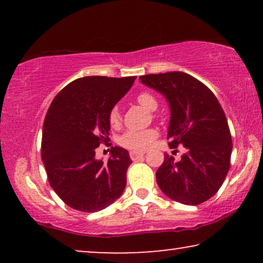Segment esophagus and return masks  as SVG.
<instances>
[{
	"label": "esophagus",
	"instance_id": "34e87169",
	"mask_svg": "<svg viewBox=\"0 0 263 263\" xmlns=\"http://www.w3.org/2000/svg\"><path fill=\"white\" fill-rule=\"evenodd\" d=\"M129 156H130L133 160H136V159H139V158L145 156V153H143V152H136V151H132V152L129 153Z\"/></svg>",
	"mask_w": 263,
	"mask_h": 263
}]
</instances>
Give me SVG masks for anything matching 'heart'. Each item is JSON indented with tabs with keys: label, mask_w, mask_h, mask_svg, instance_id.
<instances>
[{
	"label": "heart",
	"mask_w": 263,
	"mask_h": 263,
	"mask_svg": "<svg viewBox=\"0 0 263 263\" xmlns=\"http://www.w3.org/2000/svg\"><path fill=\"white\" fill-rule=\"evenodd\" d=\"M138 103L145 109L154 111L158 107V102L152 95L143 92L138 96ZM121 122V112L118 107L111 109L109 114V123L112 127H117ZM157 138V133L152 129L146 130H128L120 138V145L128 149L133 151H145L152 145Z\"/></svg>",
	"instance_id": "1"
}]
</instances>
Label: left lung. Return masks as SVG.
Instances as JSON below:
<instances>
[{"instance_id":"8db88e82","label":"left lung","mask_w":263,"mask_h":263,"mask_svg":"<svg viewBox=\"0 0 263 263\" xmlns=\"http://www.w3.org/2000/svg\"><path fill=\"white\" fill-rule=\"evenodd\" d=\"M140 80L170 105L168 146L185 147L179 161L165 154L156 172L158 185L177 202H204L217 194L230 168L232 140L224 110L206 85L186 73L148 74Z\"/></svg>"}]
</instances>
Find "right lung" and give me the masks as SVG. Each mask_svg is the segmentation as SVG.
<instances>
[{
  "label": "right lung",
  "mask_w": 263,
  "mask_h": 263,
  "mask_svg": "<svg viewBox=\"0 0 263 263\" xmlns=\"http://www.w3.org/2000/svg\"><path fill=\"white\" fill-rule=\"evenodd\" d=\"M136 77H85L68 84L46 112L42 160L51 188L77 211H102L122 195L132 164L127 149L111 147L106 161L96 148L109 141V114Z\"/></svg>",
  "instance_id": "obj_1"
}]
</instances>
